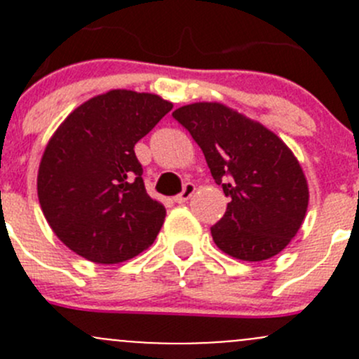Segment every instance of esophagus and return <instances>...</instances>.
<instances>
[{
	"mask_svg": "<svg viewBox=\"0 0 359 359\" xmlns=\"http://www.w3.org/2000/svg\"><path fill=\"white\" fill-rule=\"evenodd\" d=\"M194 191H196V186H194V184H191V182H187L186 186H184L182 193L177 194V196L173 198V201L179 203V205H182V203H186L187 200H191V196H193V194H194Z\"/></svg>",
	"mask_w": 359,
	"mask_h": 359,
	"instance_id": "esophagus-1",
	"label": "esophagus"
}]
</instances>
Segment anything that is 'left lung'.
Here are the masks:
<instances>
[{
  "mask_svg": "<svg viewBox=\"0 0 359 359\" xmlns=\"http://www.w3.org/2000/svg\"><path fill=\"white\" fill-rule=\"evenodd\" d=\"M172 116L196 140L231 200L212 226L217 247L248 262L278 255L300 229L309 203L306 175L287 144L219 102L189 104Z\"/></svg>",
  "mask_w": 359,
  "mask_h": 359,
  "instance_id": "left-lung-1",
  "label": "left lung"
}]
</instances>
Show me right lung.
I'll return each mask as SVG.
<instances>
[{
    "label": "right lung",
    "instance_id": "obj_1",
    "mask_svg": "<svg viewBox=\"0 0 359 359\" xmlns=\"http://www.w3.org/2000/svg\"><path fill=\"white\" fill-rule=\"evenodd\" d=\"M172 107L153 93L111 90L57 128L39 163L38 198L67 248L118 264L153 245L166 210L146 193L133 147Z\"/></svg>",
    "mask_w": 359,
    "mask_h": 359
}]
</instances>
